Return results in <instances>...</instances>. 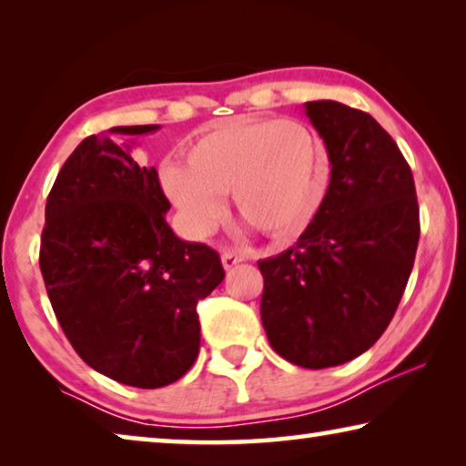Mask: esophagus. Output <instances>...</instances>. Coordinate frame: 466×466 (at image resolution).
Here are the masks:
<instances>
[{
    "instance_id": "obj_1",
    "label": "esophagus",
    "mask_w": 466,
    "mask_h": 466,
    "mask_svg": "<svg viewBox=\"0 0 466 466\" xmlns=\"http://www.w3.org/2000/svg\"><path fill=\"white\" fill-rule=\"evenodd\" d=\"M244 261V255L242 252H236V250H224L222 252V265L224 269H232L234 265H238Z\"/></svg>"
}]
</instances>
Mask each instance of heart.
<instances>
[{"label": "heart", "instance_id": "1", "mask_svg": "<svg viewBox=\"0 0 466 466\" xmlns=\"http://www.w3.org/2000/svg\"><path fill=\"white\" fill-rule=\"evenodd\" d=\"M162 191L193 234H208L224 193L271 240H289L312 222L327 187L325 146L299 121L238 116L197 131L187 164L162 162Z\"/></svg>", "mask_w": 466, "mask_h": 466}]
</instances>
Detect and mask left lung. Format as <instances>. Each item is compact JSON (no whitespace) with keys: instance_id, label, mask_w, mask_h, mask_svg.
Returning a JSON list of instances; mask_svg holds the SVG:
<instances>
[{"instance_id":"left-lung-1","label":"left lung","mask_w":466,"mask_h":466,"mask_svg":"<svg viewBox=\"0 0 466 466\" xmlns=\"http://www.w3.org/2000/svg\"><path fill=\"white\" fill-rule=\"evenodd\" d=\"M330 183L294 247L258 261L261 320L275 351L322 370L368 351L392 320L413 269L420 208L411 168L374 116L306 102Z\"/></svg>"}]
</instances>
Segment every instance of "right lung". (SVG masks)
Segmentation results:
<instances>
[{
    "instance_id": "obj_1",
    "label": "right lung",
    "mask_w": 466,
    "mask_h": 466,
    "mask_svg": "<svg viewBox=\"0 0 466 466\" xmlns=\"http://www.w3.org/2000/svg\"><path fill=\"white\" fill-rule=\"evenodd\" d=\"M157 125L86 137L59 170L45 208L41 273L63 333L86 364L113 380L160 389L195 364L197 302L224 279L219 255L180 240L156 168L131 146Z\"/></svg>"
}]
</instances>
